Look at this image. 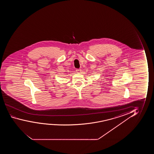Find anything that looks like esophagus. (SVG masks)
<instances>
[{
	"mask_svg": "<svg viewBox=\"0 0 154 154\" xmlns=\"http://www.w3.org/2000/svg\"><path fill=\"white\" fill-rule=\"evenodd\" d=\"M81 71H82V69H76V72H78V73H80Z\"/></svg>",
	"mask_w": 154,
	"mask_h": 154,
	"instance_id": "esophagus-1",
	"label": "esophagus"
}]
</instances>
